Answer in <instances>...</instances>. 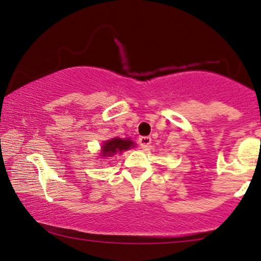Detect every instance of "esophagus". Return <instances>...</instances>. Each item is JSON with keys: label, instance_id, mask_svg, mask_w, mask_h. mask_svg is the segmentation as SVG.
<instances>
[{"label": "esophagus", "instance_id": "34e87169", "mask_svg": "<svg viewBox=\"0 0 261 261\" xmlns=\"http://www.w3.org/2000/svg\"><path fill=\"white\" fill-rule=\"evenodd\" d=\"M151 143H152V139H151V137H148V136H145V137H140L139 140H138L139 146L142 148L150 147Z\"/></svg>", "mask_w": 261, "mask_h": 261}]
</instances>
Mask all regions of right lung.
I'll return each mask as SVG.
<instances>
[{"label": "right lung", "instance_id": "right-lung-1", "mask_svg": "<svg viewBox=\"0 0 261 261\" xmlns=\"http://www.w3.org/2000/svg\"><path fill=\"white\" fill-rule=\"evenodd\" d=\"M134 142L129 139H121V138H113L107 140L106 144H103L102 147V155H113L116 152H122L123 150H129L131 146H134Z\"/></svg>", "mask_w": 261, "mask_h": 261}]
</instances>
